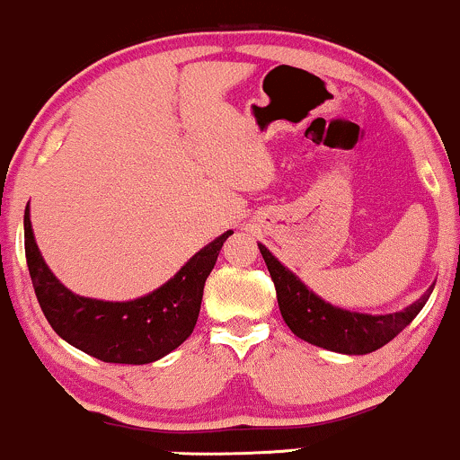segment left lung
<instances>
[{"label":"left lung","instance_id":"1","mask_svg":"<svg viewBox=\"0 0 460 460\" xmlns=\"http://www.w3.org/2000/svg\"><path fill=\"white\" fill-rule=\"evenodd\" d=\"M258 247H261L264 262L271 273L279 312H282L290 332L305 342L327 350H336V353L366 355L385 347L420 314V310L433 293V286H430L429 293L420 296L413 305H409L402 312H394V314L372 316L349 312L325 304L321 296L307 290L305 284L293 271H288L267 247L261 243H258Z\"/></svg>","mask_w":460,"mask_h":460}]
</instances>
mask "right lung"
Returning a JSON list of instances; mask_svg holds the SVG:
<instances>
[{
    "label": "right lung",
    "instance_id": "1",
    "mask_svg": "<svg viewBox=\"0 0 460 460\" xmlns=\"http://www.w3.org/2000/svg\"><path fill=\"white\" fill-rule=\"evenodd\" d=\"M25 258L40 310L59 338L107 364H150L191 336L204 282L232 230L208 243L170 282L135 301L88 299L73 295L49 271L25 208Z\"/></svg>",
    "mask_w": 460,
    "mask_h": 460
}]
</instances>
